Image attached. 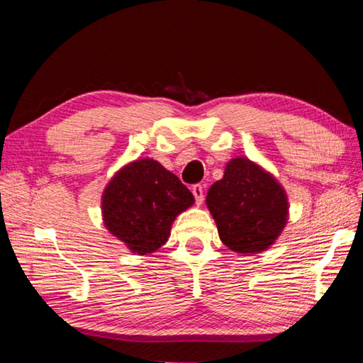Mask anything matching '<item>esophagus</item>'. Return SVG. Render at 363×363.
<instances>
[{"label": "esophagus", "instance_id": "obj_1", "mask_svg": "<svg viewBox=\"0 0 363 363\" xmlns=\"http://www.w3.org/2000/svg\"><path fill=\"white\" fill-rule=\"evenodd\" d=\"M192 194L195 196V203L201 205V201H203V187L200 184H195V186H192Z\"/></svg>", "mask_w": 363, "mask_h": 363}]
</instances>
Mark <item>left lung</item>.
Instances as JSON below:
<instances>
[{"label": "left lung", "mask_w": 363, "mask_h": 363, "mask_svg": "<svg viewBox=\"0 0 363 363\" xmlns=\"http://www.w3.org/2000/svg\"><path fill=\"white\" fill-rule=\"evenodd\" d=\"M223 243L235 253H259L284 230L288 219L285 190L248 158L227 163L224 177L206 195Z\"/></svg>", "instance_id": "1"}]
</instances>
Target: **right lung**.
Here are the masks:
<instances>
[{
  "label": "right lung",
  "mask_w": 363,
  "mask_h": 363,
  "mask_svg": "<svg viewBox=\"0 0 363 363\" xmlns=\"http://www.w3.org/2000/svg\"><path fill=\"white\" fill-rule=\"evenodd\" d=\"M194 205L179 177L155 160L123 168L102 195L104 224L133 253L149 255L167 243L176 216Z\"/></svg>",
  "instance_id": "obj_1"
}]
</instances>
